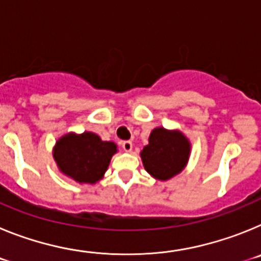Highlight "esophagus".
<instances>
[{
    "label": "esophagus",
    "instance_id": "34e87169",
    "mask_svg": "<svg viewBox=\"0 0 261 261\" xmlns=\"http://www.w3.org/2000/svg\"><path fill=\"white\" fill-rule=\"evenodd\" d=\"M121 147H123V150L126 151V153L132 151V149H133L132 141H124L123 144H121Z\"/></svg>",
    "mask_w": 261,
    "mask_h": 261
}]
</instances>
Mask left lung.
Masks as SVG:
<instances>
[{
  "label": "left lung",
  "instance_id": "obj_1",
  "mask_svg": "<svg viewBox=\"0 0 261 261\" xmlns=\"http://www.w3.org/2000/svg\"><path fill=\"white\" fill-rule=\"evenodd\" d=\"M146 171L158 180L177 175L190 156V142L177 130L155 128L150 133L149 145L141 151Z\"/></svg>",
  "mask_w": 261,
  "mask_h": 261
}]
</instances>
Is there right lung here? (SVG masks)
Instances as JSON below:
<instances>
[{"label":"right lung","mask_w":261,"mask_h":261,"mask_svg":"<svg viewBox=\"0 0 261 261\" xmlns=\"http://www.w3.org/2000/svg\"><path fill=\"white\" fill-rule=\"evenodd\" d=\"M114 142L102 141L91 132L66 135L57 141L53 156L62 172L78 183H96L117 151Z\"/></svg>","instance_id":"add662e5"}]
</instances>
